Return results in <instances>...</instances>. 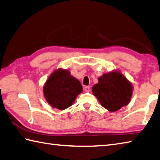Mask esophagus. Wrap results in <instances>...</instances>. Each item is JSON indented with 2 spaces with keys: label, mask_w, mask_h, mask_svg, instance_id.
Instances as JSON below:
<instances>
[{
  "label": "esophagus",
  "mask_w": 160,
  "mask_h": 160,
  "mask_svg": "<svg viewBox=\"0 0 160 160\" xmlns=\"http://www.w3.org/2000/svg\"><path fill=\"white\" fill-rule=\"evenodd\" d=\"M84 90H85L86 92H90V86H85V87H84Z\"/></svg>",
  "instance_id": "34e87169"
}]
</instances>
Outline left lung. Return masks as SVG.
<instances>
[{"mask_svg":"<svg viewBox=\"0 0 160 160\" xmlns=\"http://www.w3.org/2000/svg\"><path fill=\"white\" fill-rule=\"evenodd\" d=\"M92 91L102 107L114 112L129 103L133 86L120 70H112L98 78Z\"/></svg>","mask_w":160,"mask_h":160,"instance_id":"left-lung-1","label":"left lung"}]
</instances>
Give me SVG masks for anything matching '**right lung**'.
Wrapping results in <instances>:
<instances>
[{"label": "right lung", "instance_id": "obj_1", "mask_svg": "<svg viewBox=\"0 0 160 160\" xmlns=\"http://www.w3.org/2000/svg\"><path fill=\"white\" fill-rule=\"evenodd\" d=\"M82 91L80 81L68 70L62 68L54 70L43 86L44 97L48 104L59 110L72 106Z\"/></svg>", "mask_w": 160, "mask_h": 160}]
</instances>
